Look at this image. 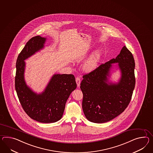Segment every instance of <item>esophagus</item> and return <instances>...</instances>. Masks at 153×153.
I'll use <instances>...</instances> for the list:
<instances>
[{"instance_id": "34e87169", "label": "esophagus", "mask_w": 153, "mask_h": 153, "mask_svg": "<svg viewBox=\"0 0 153 153\" xmlns=\"http://www.w3.org/2000/svg\"><path fill=\"white\" fill-rule=\"evenodd\" d=\"M76 83H77V86L78 87H79L80 86V83H81V79H80V78H79V77H77V78H76Z\"/></svg>"}]
</instances>
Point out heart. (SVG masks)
I'll use <instances>...</instances> for the list:
<instances>
[{
	"mask_svg": "<svg viewBox=\"0 0 153 153\" xmlns=\"http://www.w3.org/2000/svg\"><path fill=\"white\" fill-rule=\"evenodd\" d=\"M103 56V51L101 49H96L90 54L82 65L83 71L90 73L97 68Z\"/></svg>",
	"mask_w": 153,
	"mask_h": 153,
	"instance_id": "b5f03b06",
	"label": "heart"
}]
</instances>
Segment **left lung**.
Returning <instances> with one entry per match:
<instances>
[{
  "label": "left lung",
  "mask_w": 153,
  "mask_h": 153,
  "mask_svg": "<svg viewBox=\"0 0 153 153\" xmlns=\"http://www.w3.org/2000/svg\"><path fill=\"white\" fill-rule=\"evenodd\" d=\"M134 68L133 56L124 46L116 59L83 76L80 88L83 95L82 109L87 119L93 123H105L124 112L135 87ZM116 70L120 73L117 82L110 79Z\"/></svg>",
  "instance_id": "obj_1"
}]
</instances>
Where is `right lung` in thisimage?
<instances>
[{"mask_svg":"<svg viewBox=\"0 0 153 153\" xmlns=\"http://www.w3.org/2000/svg\"><path fill=\"white\" fill-rule=\"evenodd\" d=\"M46 37H32L19 53L16 63L15 90L19 101L26 114L40 123H55L61 119L65 104L77 85L73 75H52L44 90L35 92L25 79V60L45 48Z\"/></svg>","mask_w":153,"mask_h":153,"instance_id":"obj_1","label":"right lung"}]
</instances>
